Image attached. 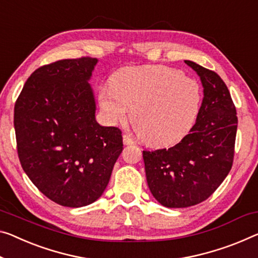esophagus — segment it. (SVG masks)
I'll return each mask as SVG.
<instances>
[{"label":"esophagus","instance_id":"obj_1","mask_svg":"<svg viewBox=\"0 0 258 258\" xmlns=\"http://www.w3.org/2000/svg\"><path fill=\"white\" fill-rule=\"evenodd\" d=\"M123 143H124L125 145H133V144H135V141L133 140L132 137L129 136V135L124 134L123 135Z\"/></svg>","mask_w":258,"mask_h":258}]
</instances>
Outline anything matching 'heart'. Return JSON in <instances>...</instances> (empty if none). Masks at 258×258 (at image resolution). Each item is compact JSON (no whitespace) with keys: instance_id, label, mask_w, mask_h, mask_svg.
I'll list each match as a JSON object with an SVG mask.
<instances>
[{"instance_id":"1","label":"heart","mask_w":258,"mask_h":258,"mask_svg":"<svg viewBox=\"0 0 258 258\" xmlns=\"http://www.w3.org/2000/svg\"><path fill=\"white\" fill-rule=\"evenodd\" d=\"M98 99L107 121L122 124L132 109L137 136L152 146L180 142L195 124L202 88L195 78L166 66L126 67L110 78Z\"/></svg>"}]
</instances>
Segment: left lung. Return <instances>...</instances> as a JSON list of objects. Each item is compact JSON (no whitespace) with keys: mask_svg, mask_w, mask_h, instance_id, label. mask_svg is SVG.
I'll return each instance as SVG.
<instances>
[{"mask_svg":"<svg viewBox=\"0 0 258 258\" xmlns=\"http://www.w3.org/2000/svg\"><path fill=\"white\" fill-rule=\"evenodd\" d=\"M184 62L204 88L196 123L173 148L143 151L149 188L167 208L192 207L208 200L234 160L237 116L227 86L215 71Z\"/></svg>","mask_w":258,"mask_h":258,"instance_id":"1","label":"left lung"}]
</instances>
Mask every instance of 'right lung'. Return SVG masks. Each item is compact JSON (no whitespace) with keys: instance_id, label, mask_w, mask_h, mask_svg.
<instances>
[{"instance_id":"right-lung-1","label":"right lung","mask_w":258,"mask_h":258,"mask_svg":"<svg viewBox=\"0 0 258 258\" xmlns=\"http://www.w3.org/2000/svg\"><path fill=\"white\" fill-rule=\"evenodd\" d=\"M93 57L45 64L27 78L15 104L21 165L33 184L62 207L93 203L108 184L123 149L122 132L96 121L88 81Z\"/></svg>"}]
</instances>
